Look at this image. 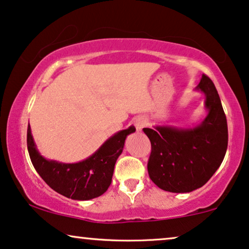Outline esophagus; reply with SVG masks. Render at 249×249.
<instances>
[{
    "label": "esophagus",
    "mask_w": 249,
    "mask_h": 249,
    "mask_svg": "<svg viewBox=\"0 0 249 249\" xmlns=\"http://www.w3.org/2000/svg\"><path fill=\"white\" fill-rule=\"evenodd\" d=\"M147 125V121L146 118L143 117H139L138 119H135V127H137L138 131H141L142 128Z\"/></svg>",
    "instance_id": "obj_1"
}]
</instances>
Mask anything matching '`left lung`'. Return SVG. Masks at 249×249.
I'll return each instance as SVG.
<instances>
[{
  "label": "left lung",
  "mask_w": 249,
  "mask_h": 249,
  "mask_svg": "<svg viewBox=\"0 0 249 249\" xmlns=\"http://www.w3.org/2000/svg\"><path fill=\"white\" fill-rule=\"evenodd\" d=\"M208 115L193 128H143L152 143L148 174L161 190L188 193L202 187L222 164L228 149V122L215 85L202 74L196 86Z\"/></svg>",
  "instance_id": "8db88e82"
}]
</instances>
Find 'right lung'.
I'll return each instance as SVG.
<instances>
[{
    "label": "right lung",
    "mask_w": 249,
    "mask_h": 249,
    "mask_svg": "<svg viewBox=\"0 0 249 249\" xmlns=\"http://www.w3.org/2000/svg\"><path fill=\"white\" fill-rule=\"evenodd\" d=\"M133 132L134 126L119 131L84 161L61 163L46 160L40 155L28 124L27 149L34 169L49 187L69 199L85 201L100 196L108 190L125 139Z\"/></svg>",
    "instance_id": "right-lung-1"
}]
</instances>
